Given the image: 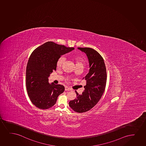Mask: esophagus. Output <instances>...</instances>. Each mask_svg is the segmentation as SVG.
I'll return each instance as SVG.
<instances>
[{"instance_id": "esophagus-1", "label": "esophagus", "mask_w": 146, "mask_h": 146, "mask_svg": "<svg viewBox=\"0 0 146 146\" xmlns=\"http://www.w3.org/2000/svg\"><path fill=\"white\" fill-rule=\"evenodd\" d=\"M71 90V89L68 87H65V91H70Z\"/></svg>"}]
</instances>
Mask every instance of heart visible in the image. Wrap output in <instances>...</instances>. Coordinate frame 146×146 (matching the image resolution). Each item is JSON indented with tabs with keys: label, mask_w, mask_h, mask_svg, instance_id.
<instances>
[{
	"label": "heart",
	"mask_w": 146,
	"mask_h": 146,
	"mask_svg": "<svg viewBox=\"0 0 146 146\" xmlns=\"http://www.w3.org/2000/svg\"><path fill=\"white\" fill-rule=\"evenodd\" d=\"M65 58L64 57H61L58 60L57 62V68H60L62 66L63 64L65 62ZM72 60H74L76 66H83L84 64V61L82 58L78 57V56H74L72 57Z\"/></svg>",
	"instance_id": "1"
}]
</instances>
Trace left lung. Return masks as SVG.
Instances as JSON below:
<instances>
[{
  "instance_id": "left-lung-1",
  "label": "left lung",
  "mask_w": 146,
  "mask_h": 146,
  "mask_svg": "<svg viewBox=\"0 0 146 146\" xmlns=\"http://www.w3.org/2000/svg\"><path fill=\"white\" fill-rule=\"evenodd\" d=\"M84 52L88 59L89 72L85 78L86 81L82 94L76 91V98L69 102V106L74 111L82 113L89 111L99 101L105 89L107 82V71L103 58L92 48L78 47Z\"/></svg>"
}]
</instances>
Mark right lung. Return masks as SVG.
Returning <instances> with one entry per match:
<instances>
[{"instance_id": "1", "label": "right lung", "mask_w": 146, "mask_h": 146, "mask_svg": "<svg viewBox=\"0 0 146 146\" xmlns=\"http://www.w3.org/2000/svg\"><path fill=\"white\" fill-rule=\"evenodd\" d=\"M74 49L48 41L31 54L26 68V87L30 100L39 109L52 107L58 97L64 92L63 85L50 84L48 78L53 70H56L57 62L61 56Z\"/></svg>"}]
</instances>
